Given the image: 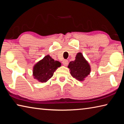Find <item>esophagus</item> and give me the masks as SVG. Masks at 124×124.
I'll return each instance as SVG.
<instances>
[{
	"instance_id": "34e87169",
	"label": "esophagus",
	"mask_w": 124,
	"mask_h": 124,
	"mask_svg": "<svg viewBox=\"0 0 124 124\" xmlns=\"http://www.w3.org/2000/svg\"><path fill=\"white\" fill-rule=\"evenodd\" d=\"M62 63H63V64L64 65V66H67V64H68V60H64L63 61Z\"/></svg>"
}]
</instances>
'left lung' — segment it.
Returning a JSON list of instances; mask_svg holds the SVG:
<instances>
[{"mask_svg": "<svg viewBox=\"0 0 124 124\" xmlns=\"http://www.w3.org/2000/svg\"><path fill=\"white\" fill-rule=\"evenodd\" d=\"M68 67L73 77L79 81H83L91 71L90 64L80 52L77 54L74 61L70 62Z\"/></svg>", "mask_w": 124, "mask_h": 124, "instance_id": "8db88e82", "label": "left lung"}]
</instances>
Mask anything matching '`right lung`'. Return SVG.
<instances>
[{
	"label": "right lung",
	"mask_w": 124,
	"mask_h": 124,
	"mask_svg": "<svg viewBox=\"0 0 124 124\" xmlns=\"http://www.w3.org/2000/svg\"><path fill=\"white\" fill-rule=\"evenodd\" d=\"M61 66V63L59 61H54L48 54L34 65L33 75L39 82L45 83L53 76L54 71Z\"/></svg>",
	"instance_id": "obj_1"
}]
</instances>
